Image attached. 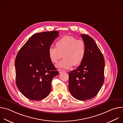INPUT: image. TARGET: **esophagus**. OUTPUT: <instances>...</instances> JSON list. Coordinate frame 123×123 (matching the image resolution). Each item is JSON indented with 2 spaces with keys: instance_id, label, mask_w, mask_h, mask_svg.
<instances>
[{
  "instance_id": "obj_1",
  "label": "esophagus",
  "mask_w": 123,
  "mask_h": 123,
  "mask_svg": "<svg viewBox=\"0 0 123 123\" xmlns=\"http://www.w3.org/2000/svg\"><path fill=\"white\" fill-rule=\"evenodd\" d=\"M58 72L59 73H61L62 72H66V71H65V70H63L62 69H58Z\"/></svg>"
}]
</instances>
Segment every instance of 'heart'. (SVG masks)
<instances>
[{"mask_svg": "<svg viewBox=\"0 0 123 123\" xmlns=\"http://www.w3.org/2000/svg\"><path fill=\"white\" fill-rule=\"evenodd\" d=\"M86 46L84 42L71 36H65L56 43V47L50 46L48 54L51 61L57 63L62 56L63 59L57 65L58 68L68 69L72 66L79 65L86 55Z\"/></svg>", "mask_w": 123, "mask_h": 123, "instance_id": "heart-1", "label": "heart"}]
</instances>
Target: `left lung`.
I'll list each match as a JSON object with an SVG mask.
<instances>
[{
  "label": "left lung",
  "instance_id": "left-lung-1",
  "mask_svg": "<svg viewBox=\"0 0 123 123\" xmlns=\"http://www.w3.org/2000/svg\"><path fill=\"white\" fill-rule=\"evenodd\" d=\"M81 37L85 44L86 55L77 68L68 74V89L75 99L85 101L94 97L103 85L105 60L94 40L86 34Z\"/></svg>",
  "mask_w": 123,
  "mask_h": 123
}]
</instances>
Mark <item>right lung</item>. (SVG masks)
Segmentation results:
<instances>
[{
  "instance_id": "1",
  "label": "right lung",
  "mask_w": 123,
  "mask_h": 123,
  "mask_svg": "<svg viewBox=\"0 0 123 123\" xmlns=\"http://www.w3.org/2000/svg\"><path fill=\"white\" fill-rule=\"evenodd\" d=\"M57 31L36 33L28 39L15 60L16 84L21 93L31 100H40L50 93L51 82L59 74L49 59L48 49L58 37Z\"/></svg>"
}]
</instances>
